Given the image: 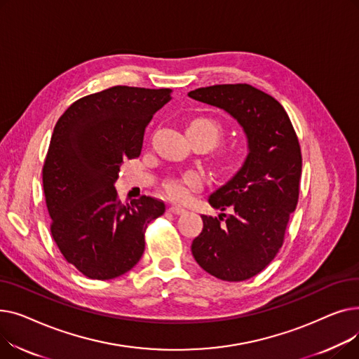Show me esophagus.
<instances>
[{
  "mask_svg": "<svg viewBox=\"0 0 359 359\" xmlns=\"http://www.w3.org/2000/svg\"><path fill=\"white\" fill-rule=\"evenodd\" d=\"M186 210L183 208V206H179V205H172V206H168V212H172V214H183Z\"/></svg>",
  "mask_w": 359,
  "mask_h": 359,
  "instance_id": "esophagus-1",
  "label": "esophagus"
}]
</instances>
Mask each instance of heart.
<instances>
[{
    "label": "heart",
    "mask_w": 359,
    "mask_h": 359,
    "mask_svg": "<svg viewBox=\"0 0 359 359\" xmlns=\"http://www.w3.org/2000/svg\"><path fill=\"white\" fill-rule=\"evenodd\" d=\"M186 135L187 137H199L206 141L210 147L215 145L221 138V126L210 118H195L186 125ZM203 184V179L201 175L195 172L186 173L180 179L168 180L165 183V192L168 196L177 201H186L191 196V192L201 189Z\"/></svg>",
    "instance_id": "b5f03b06"
}]
</instances>
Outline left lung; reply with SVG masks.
<instances>
[{"instance_id": "8db88e82", "label": "left lung", "mask_w": 359, "mask_h": 359, "mask_svg": "<svg viewBox=\"0 0 359 359\" xmlns=\"http://www.w3.org/2000/svg\"><path fill=\"white\" fill-rule=\"evenodd\" d=\"M187 96L227 111L248 140L238 172L208 196L212 208L233 214L201 215L192 255L218 279H249L273 260L295 211L303 165L298 138L280 103L249 84L202 87Z\"/></svg>"}]
</instances>
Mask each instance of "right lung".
Listing matches in <instances>:
<instances>
[{
  "label": "right lung",
  "instance_id": "add662e5",
  "mask_svg": "<svg viewBox=\"0 0 359 359\" xmlns=\"http://www.w3.org/2000/svg\"><path fill=\"white\" fill-rule=\"evenodd\" d=\"M170 93L110 87L74 102L53 128L43 165L50 233L87 278L113 279L134 268L147 225L165 211L151 196L123 205L115 183L123 160L140 156L145 126L172 100Z\"/></svg>",
  "mask_w": 359,
  "mask_h": 359
}]
</instances>
